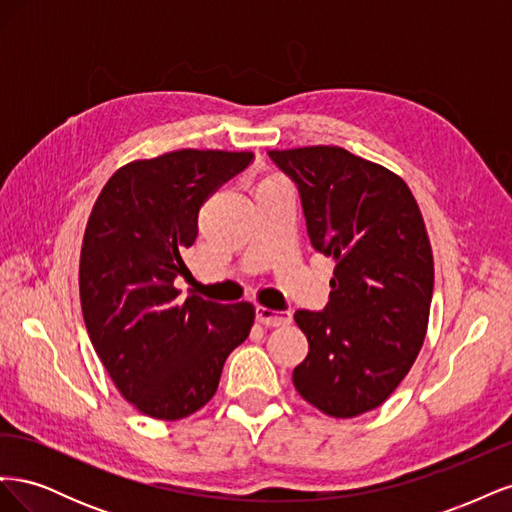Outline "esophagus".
Returning <instances> with one entry per match:
<instances>
[{"instance_id": "esophagus-1", "label": "esophagus", "mask_w": 512, "mask_h": 512, "mask_svg": "<svg viewBox=\"0 0 512 512\" xmlns=\"http://www.w3.org/2000/svg\"><path fill=\"white\" fill-rule=\"evenodd\" d=\"M256 320L265 327H286L290 324L292 316L290 312H275V309H267V307H256Z\"/></svg>"}]
</instances>
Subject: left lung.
I'll return each mask as SVG.
<instances>
[{
	"label": "left lung",
	"mask_w": 512,
	"mask_h": 512,
	"mask_svg": "<svg viewBox=\"0 0 512 512\" xmlns=\"http://www.w3.org/2000/svg\"><path fill=\"white\" fill-rule=\"evenodd\" d=\"M297 185L309 241L335 260L329 303L294 314L309 352L292 382L335 418L382 406L423 346L433 256L404 179L342 147L269 151Z\"/></svg>",
	"instance_id": "left-lung-1"
}]
</instances>
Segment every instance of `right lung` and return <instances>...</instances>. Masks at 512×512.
Returning <instances> with one entry per match:
<instances>
[{
    "label": "right lung",
    "mask_w": 512,
    "mask_h": 512,
    "mask_svg": "<svg viewBox=\"0 0 512 512\" xmlns=\"http://www.w3.org/2000/svg\"><path fill=\"white\" fill-rule=\"evenodd\" d=\"M252 151L181 149L119 168L85 228L81 307L102 365L132 406L179 421L218 391L228 354L245 342L254 305L179 299L181 258L200 205L252 164Z\"/></svg>",
    "instance_id": "obj_1"
}]
</instances>
